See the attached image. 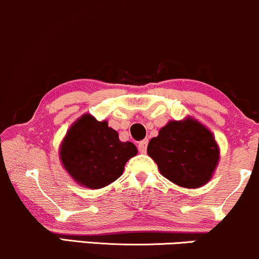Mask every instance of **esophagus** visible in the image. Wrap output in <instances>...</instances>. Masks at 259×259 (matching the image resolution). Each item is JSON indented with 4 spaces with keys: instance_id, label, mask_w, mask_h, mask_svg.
Masks as SVG:
<instances>
[{
    "instance_id": "34e87169",
    "label": "esophagus",
    "mask_w": 259,
    "mask_h": 259,
    "mask_svg": "<svg viewBox=\"0 0 259 259\" xmlns=\"http://www.w3.org/2000/svg\"><path fill=\"white\" fill-rule=\"evenodd\" d=\"M147 145H148V140H142V141L139 142V151L141 153H146L147 151Z\"/></svg>"
}]
</instances>
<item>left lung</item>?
Segmentation results:
<instances>
[{"label":"left lung","instance_id":"left-lung-1","mask_svg":"<svg viewBox=\"0 0 259 259\" xmlns=\"http://www.w3.org/2000/svg\"><path fill=\"white\" fill-rule=\"evenodd\" d=\"M147 153L163 177L187 189L208 183L219 160L212 133L191 118L169 121L148 142Z\"/></svg>","mask_w":259,"mask_h":259}]
</instances>
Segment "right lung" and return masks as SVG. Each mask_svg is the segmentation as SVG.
I'll return each instance as SVG.
<instances>
[{
  "instance_id": "obj_1",
  "label": "right lung",
  "mask_w": 259,
  "mask_h": 259,
  "mask_svg": "<svg viewBox=\"0 0 259 259\" xmlns=\"http://www.w3.org/2000/svg\"><path fill=\"white\" fill-rule=\"evenodd\" d=\"M136 153L133 142H121L107 121L96 120L90 114L73 124L59 151L65 170L89 189H101L117 180Z\"/></svg>"
}]
</instances>
